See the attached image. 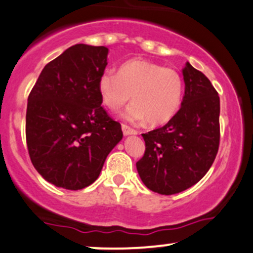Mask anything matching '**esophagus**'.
Wrapping results in <instances>:
<instances>
[{
	"label": "esophagus",
	"mask_w": 253,
	"mask_h": 253,
	"mask_svg": "<svg viewBox=\"0 0 253 253\" xmlns=\"http://www.w3.org/2000/svg\"><path fill=\"white\" fill-rule=\"evenodd\" d=\"M122 132H124V135H129V134H137V131L135 129L131 128L127 125H122Z\"/></svg>",
	"instance_id": "obj_1"
}]
</instances>
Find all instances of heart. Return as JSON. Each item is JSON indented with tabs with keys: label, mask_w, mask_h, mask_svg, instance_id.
<instances>
[{
	"label": "heart",
	"mask_w": 253,
	"mask_h": 253,
	"mask_svg": "<svg viewBox=\"0 0 253 253\" xmlns=\"http://www.w3.org/2000/svg\"><path fill=\"white\" fill-rule=\"evenodd\" d=\"M98 92L113 112L132 96L133 103L122 113L126 121L161 125L170 120L181 104L182 79L175 69L135 59L125 62L119 72L104 69L98 79Z\"/></svg>",
	"instance_id": "obj_1"
}]
</instances>
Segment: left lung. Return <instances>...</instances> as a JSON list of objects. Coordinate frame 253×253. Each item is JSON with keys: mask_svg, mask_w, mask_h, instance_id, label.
<instances>
[{"mask_svg": "<svg viewBox=\"0 0 253 253\" xmlns=\"http://www.w3.org/2000/svg\"><path fill=\"white\" fill-rule=\"evenodd\" d=\"M181 108L163 127L144 133L145 152L137 162L141 181L160 194H175L199 181L220 144V97L210 80L190 63L182 69Z\"/></svg>", "mask_w": 253, "mask_h": 253, "instance_id": "1", "label": "left lung"}]
</instances>
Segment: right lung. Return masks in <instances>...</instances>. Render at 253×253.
Segmentation results:
<instances>
[{
    "mask_svg": "<svg viewBox=\"0 0 253 253\" xmlns=\"http://www.w3.org/2000/svg\"><path fill=\"white\" fill-rule=\"evenodd\" d=\"M108 48L76 44L50 61L30 92L26 143L36 170L50 184L82 190L95 182L122 139L102 107L98 79Z\"/></svg>",
    "mask_w": 253,
    "mask_h": 253,
    "instance_id": "right-lung-1",
    "label": "right lung"
}]
</instances>
